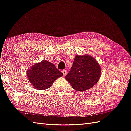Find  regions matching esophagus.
I'll use <instances>...</instances> for the list:
<instances>
[{"mask_svg": "<svg viewBox=\"0 0 131 131\" xmlns=\"http://www.w3.org/2000/svg\"><path fill=\"white\" fill-rule=\"evenodd\" d=\"M62 73H63V75L64 76H66V74H67V71L66 70H62Z\"/></svg>", "mask_w": 131, "mask_h": 131, "instance_id": "1", "label": "esophagus"}]
</instances>
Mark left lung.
<instances>
[{
    "instance_id": "8db88e82",
    "label": "left lung",
    "mask_w": 131,
    "mask_h": 131,
    "mask_svg": "<svg viewBox=\"0 0 131 131\" xmlns=\"http://www.w3.org/2000/svg\"><path fill=\"white\" fill-rule=\"evenodd\" d=\"M101 68L98 62L90 55H77L66 79L74 90L84 91L91 89L101 76Z\"/></svg>"
}]
</instances>
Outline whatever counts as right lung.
Returning a JSON list of instances; mask_svg holds the SVG:
<instances>
[{
	"mask_svg": "<svg viewBox=\"0 0 131 131\" xmlns=\"http://www.w3.org/2000/svg\"><path fill=\"white\" fill-rule=\"evenodd\" d=\"M63 73L53 63L43 59L27 70V76L35 89L43 90L50 88L52 84Z\"/></svg>",
	"mask_w": 131,
	"mask_h": 131,
	"instance_id": "add662e5",
	"label": "right lung"
}]
</instances>
